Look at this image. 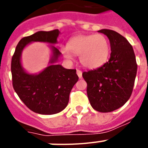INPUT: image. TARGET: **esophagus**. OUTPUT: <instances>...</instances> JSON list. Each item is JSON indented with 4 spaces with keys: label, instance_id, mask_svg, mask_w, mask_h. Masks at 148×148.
Segmentation results:
<instances>
[{
    "label": "esophagus",
    "instance_id": "esophagus-1",
    "mask_svg": "<svg viewBox=\"0 0 148 148\" xmlns=\"http://www.w3.org/2000/svg\"><path fill=\"white\" fill-rule=\"evenodd\" d=\"M76 73H77V75H78V78H82V72L81 71V70H77Z\"/></svg>",
    "mask_w": 148,
    "mask_h": 148
}]
</instances>
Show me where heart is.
<instances>
[{"mask_svg":"<svg viewBox=\"0 0 148 148\" xmlns=\"http://www.w3.org/2000/svg\"><path fill=\"white\" fill-rule=\"evenodd\" d=\"M110 45L107 37L101 34L78 35L69 40L67 48L62 49L65 58L69 60L73 56H79V61L84 67L97 69L108 61Z\"/></svg>","mask_w":148,"mask_h":148,"instance_id":"obj_1","label":"heart"}]
</instances>
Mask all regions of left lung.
Instances as JSON below:
<instances>
[{
	"instance_id": "8db88e82",
	"label": "left lung",
	"mask_w": 148,
	"mask_h": 148,
	"mask_svg": "<svg viewBox=\"0 0 148 148\" xmlns=\"http://www.w3.org/2000/svg\"><path fill=\"white\" fill-rule=\"evenodd\" d=\"M99 32L107 35L110 44V58L96 70L84 72L87 93L92 108L108 113L122 107L133 92L137 73L136 56L132 46L124 36L110 29Z\"/></svg>"
}]
</instances>
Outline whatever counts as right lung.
Returning a JSON list of instances; mask_svg holds the SVG:
<instances>
[{"mask_svg":"<svg viewBox=\"0 0 148 148\" xmlns=\"http://www.w3.org/2000/svg\"><path fill=\"white\" fill-rule=\"evenodd\" d=\"M58 29L38 31L19 41L12 58L13 88L21 100L33 112L53 115L64 109L69 102L71 90L78 82L76 70H69L58 64L61 53L54 44L58 43ZM32 42H47L51 49L49 66L38 73H27L21 64L23 49Z\"/></svg>","mask_w":148,"mask_h":148,"instance_id":"right-lung-1","label":"right lung"}]
</instances>
